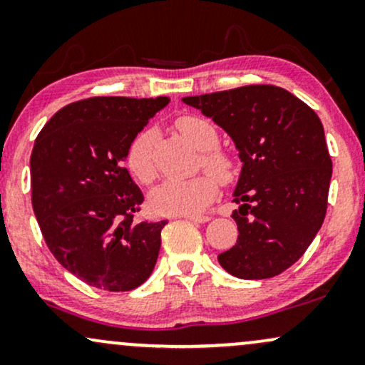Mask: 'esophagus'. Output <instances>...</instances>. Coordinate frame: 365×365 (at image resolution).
Masks as SVG:
<instances>
[{
  "mask_svg": "<svg viewBox=\"0 0 365 365\" xmlns=\"http://www.w3.org/2000/svg\"><path fill=\"white\" fill-rule=\"evenodd\" d=\"M184 218H187V220L191 222H198V224H205V222L210 220L208 215H182Z\"/></svg>",
  "mask_w": 365,
  "mask_h": 365,
  "instance_id": "1",
  "label": "esophagus"
}]
</instances>
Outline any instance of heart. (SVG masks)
I'll use <instances>...</instances> for the list:
<instances>
[{"label": "heart", "instance_id": "1", "mask_svg": "<svg viewBox=\"0 0 365 365\" xmlns=\"http://www.w3.org/2000/svg\"><path fill=\"white\" fill-rule=\"evenodd\" d=\"M175 128L186 140L201 150L200 167L208 173L198 174L191 179H173L165 181L150 195V207L158 213H191L203 212L215 200L220 182H230L235 175V164L224 150L217 148L218 133L212 123L200 115H181L175 119ZM153 133L145 130L135 136L126 152V165L130 173L141 184H152L157 178V169L152 157Z\"/></svg>", "mask_w": 365, "mask_h": 365}]
</instances>
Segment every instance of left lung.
<instances>
[{"mask_svg": "<svg viewBox=\"0 0 365 365\" xmlns=\"http://www.w3.org/2000/svg\"><path fill=\"white\" fill-rule=\"evenodd\" d=\"M234 140L242 160L234 191L237 242L218 255L230 275H280L306 252L328 208L331 157L318 114L275 85L184 97Z\"/></svg>", "mask_w": 365, "mask_h": 365, "instance_id": "left-lung-1", "label": "left lung"}]
</instances>
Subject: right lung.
Instances as JSON below:
<instances>
[{"label": "right lung", "instance_id": "add662e5", "mask_svg": "<svg viewBox=\"0 0 365 365\" xmlns=\"http://www.w3.org/2000/svg\"><path fill=\"white\" fill-rule=\"evenodd\" d=\"M167 97H90L59 109L32 155V207L54 258L81 282L128 292L152 275L167 220L135 222L143 192L124 167Z\"/></svg>", "mask_w": 365, "mask_h": 365}]
</instances>
